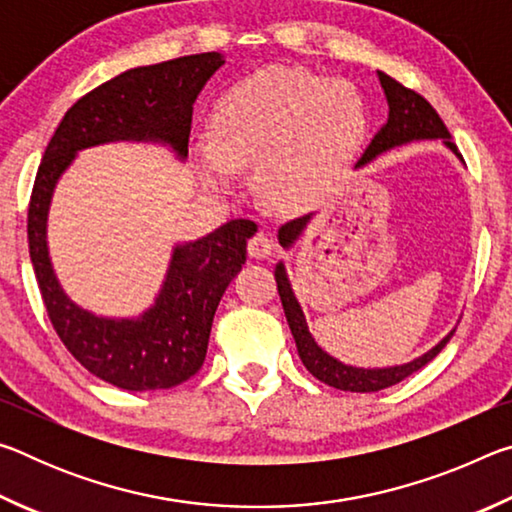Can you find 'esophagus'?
<instances>
[{"mask_svg": "<svg viewBox=\"0 0 512 512\" xmlns=\"http://www.w3.org/2000/svg\"><path fill=\"white\" fill-rule=\"evenodd\" d=\"M248 253L250 257H257V259H264L271 255L273 253L271 237H268L266 232H255V235L248 239Z\"/></svg>", "mask_w": 512, "mask_h": 512, "instance_id": "obj_1", "label": "esophagus"}]
</instances>
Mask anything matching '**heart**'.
<instances>
[{
    "label": "heart",
    "instance_id": "b5f03b06",
    "mask_svg": "<svg viewBox=\"0 0 512 512\" xmlns=\"http://www.w3.org/2000/svg\"><path fill=\"white\" fill-rule=\"evenodd\" d=\"M366 126V106L348 81L259 69L216 97L212 140L196 146L198 169L212 189H228L239 167L257 160L259 192L275 205H293L352 160Z\"/></svg>",
    "mask_w": 512,
    "mask_h": 512
}]
</instances>
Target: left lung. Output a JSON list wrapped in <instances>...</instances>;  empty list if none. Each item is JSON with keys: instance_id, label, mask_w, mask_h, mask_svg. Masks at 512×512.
Returning a JSON list of instances; mask_svg holds the SVG:
<instances>
[{"instance_id": "8db88e82", "label": "left lung", "mask_w": 512, "mask_h": 512, "mask_svg": "<svg viewBox=\"0 0 512 512\" xmlns=\"http://www.w3.org/2000/svg\"><path fill=\"white\" fill-rule=\"evenodd\" d=\"M379 83L384 88L386 101H388V121L381 126V131L372 137L370 146L366 153L361 155V160L357 162V167H363L368 164L372 158H377L379 153H384L393 146H400L413 140H443L449 149H452L458 155L456 144L452 142V135H449L447 126L443 124V119L436 110H433L431 103L411 88H406L400 81H395L393 76H388L384 72H379ZM309 221V216H300V219H293L289 223H284L277 237H280L282 246H291L293 239H296L305 225ZM275 282H277V293H280L282 307H284V316H287V323L291 327L293 339H296V348L305 368L314 375L316 379L325 381L327 386L339 388V391H350V393H375L381 391V388H388L397 384V381L406 379L413 372H418L420 368L427 366V363L436 357V354L445 348L452 339V334H447L443 341H440L436 348L429 350L427 354H422L420 359H415L411 363H404V366H393V368H352L345 366V363L336 361L334 357H329L327 352H323L316 345V341L311 339L307 323H305V314L298 305L296 296H293L291 284L287 280V273H284V266L277 264L275 268Z\"/></svg>"}]
</instances>
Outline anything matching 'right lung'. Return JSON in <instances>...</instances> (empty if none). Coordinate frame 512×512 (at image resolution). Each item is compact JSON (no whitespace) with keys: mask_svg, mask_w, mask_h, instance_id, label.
I'll return each mask as SVG.
<instances>
[{"mask_svg":"<svg viewBox=\"0 0 512 512\" xmlns=\"http://www.w3.org/2000/svg\"><path fill=\"white\" fill-rule=\"evenodd\" d=\"M225 63L221 54L183 56L135 67L85 94L65 112L33 183L29 255L47 316L69 354L92 375L124 391L171 388L201 370L214 311L246 262L257 225L235 219L173 250L155 305L137 320H106L69 302L47 255V212L56 180L85 146L110 140H160L187 155L196 94Z\"/></svg>","mask_w":512,"mask_h":512,"instance_id":"obj_1","label":"right lung"}]
</instances>
